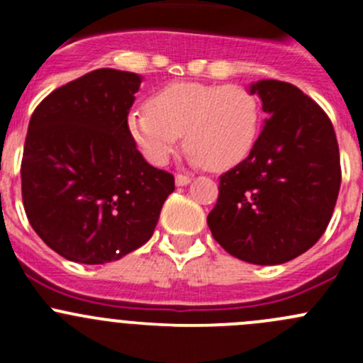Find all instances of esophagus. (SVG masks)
I'll return each mask as SVG.
<instances>
[{
    "instance_id": "esophagus-1",
    "label": "esophagus",
    "mask_w": 363,
    "mask_h": 363,
    "mask_svg": "<svg viewBox=\"0 0 363 363\" xmlns=\"http://www.w3.org/2000/svg\"><path fill=\"white\" fill-rule=\"evenodd\" d=\"M191 182V179L188 175H175V186H188Z\"/></svg>"
}]
</instances>
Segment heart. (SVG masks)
<instances>
[{"label": "heart", "mask_w": 363, "mask_h": 363, "mask_svg": "<svg viewBox=\"0 0 363 363\" xmlns=\"http://www.w3.org/2000/svg\"><path fill=\"white\" fill-rule=\"evenodd\" d=\"M258 128V98L242 86L174 82L128 113V131L152 164L167 163L184 135L193 164L226 170L247 158Z\"/></svg>", "instance_id": "b5f03b06"}]
</instances>
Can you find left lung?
<instances>
[{
    "label": "left lung",
    "mask_w": 363,
    "mask_h": 363,
    "mask_svg": "<svg viewBox=\"0 0 363 363\" xmlns=\"http://www.w3.org/2000/svg\"><path fill=\"white\" fill-rule=\"evenodd\" d=\"M250 91L269 119L250 156L219 177L207 225L235 258L281 265L327 230L340 188L339 145L327 113L298 87L269 79Z\"/></svg>",
    "instance_id": "8db88e82"
}]
</instances>
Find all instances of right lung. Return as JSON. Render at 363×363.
<instances>
[{"instance_id":"add662e5","label":"right lung","mask_w":363,"mask_h":363,"mask_svg":"<svg viewBox=\"0 0 363 363\" xmlns=\"http://www.w3.org/2000/svg\"><path fill=\"white\" fill-rule=\"evenodd\" d=\"M142 77L100 68L52 91L26 135L23 202L40 239L69 262L101 265L152 237L174 175L128 131Z\"/></svg>"}]
</instances>
